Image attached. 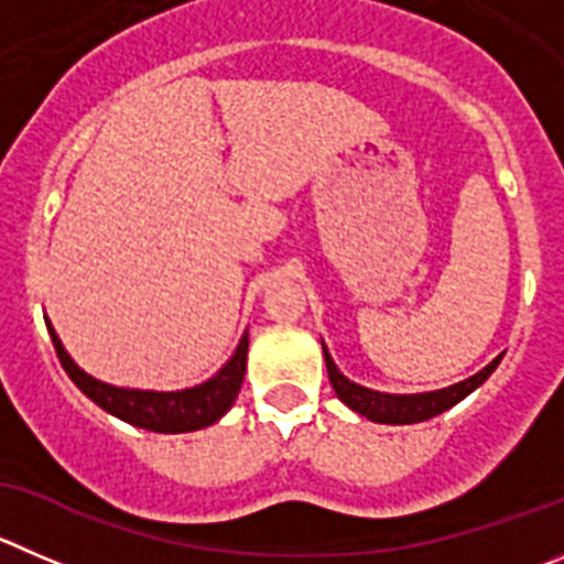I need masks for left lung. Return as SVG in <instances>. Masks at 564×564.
Returning <instances> with one entry per match:
<instances>
[{
    "mask_svg": "<svg viewBox=\"0 0 564 564\" xmlns=\"http://www.w3.org/2000/svg\"><path fill=\"white\" fill-rule=\"evenodd\" d=\"M323 354H325V367H328V378H330V387L334 392L339 394V401L347 403V406L359 412L361 417L372 420V423H389V425H409V423H423V420L436 417L442 414L445 409L456 406L462 398L473 392L476 387H481L492 370L501 365V356L498 359L489 361L481 372H476L473 378L467 381L454 383L448 389H440V392H423V394H387V392H372V389L359 387V383L347 381L339 370H336L334 359L328 356L323 345Z\"/></svg>",
    "mask_w": 564,
    "mask_h": 564,
    "instance_id": "8db88e82",
    "label": "left lung"
}]
</instances>
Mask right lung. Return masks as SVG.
Returning a JSON list of instances; mask_svg holds the SVG:
<instances>
[{"mask_svg":"<svg viewBox=\"0 0 564 564\" xmlns=\"http://www.w3.org/2000/svg\"><path fill=\"white\" fill-rule=\"evenodd\" d=\"M46 328H50L52 345H55V354L61 359L63 370L68 372V378L77 383V389L86 398H91L99 409L110 412L113 417L124 420L130 425H139V429L158 431V434H183V431H197L210 423H217L234 406L241 378H245L247 370V345H250V339L245 334L228 365L210 378V381L199 383V387L183 389V392L119 389L83 372L75 361L68 359V354L63 350L61 339H57L50 323H46Z\"/></svg>","mask_w":564,"mask_h":564,"instance_id":"obj_1","label":"right lung"}]
</instances>
